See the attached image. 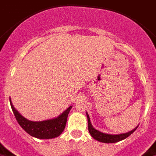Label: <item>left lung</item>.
<instances>
[{
  "mask_svg": "<svg viewBox=\"0 0 156 156\" xmlns=\"http://www.w3.org/2000/svg\"><path fill=\"white\" fill-rule=\"evenodd\" d=\"M87 123H88V131H89V133L91 134V136L93 137L95 140H98L100 142L102 143H106V144H110V143H117L119 141H121V140H124V139L127 138L130 135H132L135 131L136 130L137 127L133 129L132 131L129 132H127V133L124 134H119V135H110V134H105L103 133V132H99L98 130L95 129L93 127H92V123L90 122V118L89 115L87 113Z\"/></svg>",
  "mask_w": 156,
  "mask_h": 156,
  "instance_id": "left-lung-1",
  "label": "left lung"
}]
</instances>
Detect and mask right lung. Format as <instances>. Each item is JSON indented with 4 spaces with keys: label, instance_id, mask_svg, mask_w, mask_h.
Segmentation results:
<instances>
[{
    "label": "right lung",
    "instance_id": "obj_1",
    "mask_svg": "<svg viewBox=\"0 0 156 156\" xmlns=\"http://www.w3.org/2000/svg\"><path fill=\"white\" fill-rule=\"evenodd\" d=\"M9 101L12 110L20 127L30 136L38 139H52L60 136L65 127L68 115L72 108V106H70L62 114L54 119H48L44 121L34 122L25 119L20 115L13 107L10 98Z\"/></svg>",
    "mask_w": 156,
    "mask_h": 156
}]
</instances>
